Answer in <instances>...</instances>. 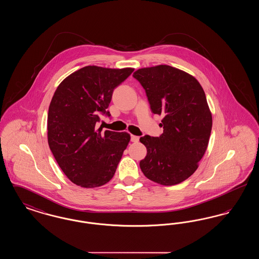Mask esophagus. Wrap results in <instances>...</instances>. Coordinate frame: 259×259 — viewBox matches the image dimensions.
I'll return each instance as SVG.
<instances>
[{
	"label": "esophagus",
	"instance_id": "1",
	"mask_svg": "<svg viewBox=\"0 0 259 259\" xmlns=\"http://www.w3.org/2000/svg\"><path fill=\"white\" fill-rule=\"evenodd\" d=\"M139 137L138 136L131 135V142H133V143H137V142H139Z\"/></svg>",
	"mask_w": 259,
	"mask_h": 259
}]
</instances>
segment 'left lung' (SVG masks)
<instances>
[{
	"instance_id": "obj_1",
	"label": "left lung",
	"mask_w": 259,
	"mask_h": 259,
	"mask_svg": "<svg viewBox=\"0 0 259 259\" xmlns=\"http://www.w3.org/2000/svg\"><path fill=\"white\" fill-rule=\"evenodd\" d=\"M133 76L151 111L163 115L159 137L140 138L148 151L141 170L159 185L181 184L197 170L208 148L212 118L205 92L193 75L168 65L142 68Z\"/></svg>"
}]
</instances>
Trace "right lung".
Wrapping results in <instances>:
<instances>
[{"mask_svg":"<svg viewBox=\"0 0 259 259\" xmlns=\"http://www.w3.org/2000/svg\"><path fill=\"white\" fill-rule=\"evenodd\" d=\"M133 68L87 66L58 85L48 114V141L59 167L74 185L93 188L112 179L130 142L126 132L97 129L99 115L107 114L113 89Z\"/></svg>","mask_w":259,"mask_h":259,"instance_id":"1","label":"right lung"}]
</instances>
